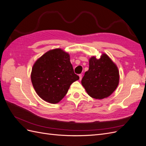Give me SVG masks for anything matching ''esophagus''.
<instances>
[{"instance_id": "1", "label": "esophagus", "mask_w": 146, "mask_h": 146, "mask_svg": "<svg viewBox=\"0 0 146 146\" xmlns=\"http://www.w3.org/2000/svg\"><path fill=\"white\" fill-rule=\"evenodd\" d=\"M79 80H80V81H81V80L82 79V74H79Z\"/></svg>"}]
</instances>
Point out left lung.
I'll return each instance as SVG.
<instances>
[{
  "label": "left lung",
  "instance_id": "obj_1",
  "mask_svg": "<svg viewBox=\"0 0 146 146\" xmlns=\"http://www.w3.org/2000/svg\"><path fill=\"white\" fill-rule=\"evenodd\" d=\"M119 82V70L116 65L106 53L100 59L92 56L89 59V68L82 79L81 84L88 95L102 100L110 96Z\"/></svg>",
  "mask_w": 146,
  "mask_h": 146
}]
</instances>
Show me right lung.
<instances>
[{"mask_svg": "<svg viewBox=\"0 0 146 146\" xmlns=\"http://www.w3.org/2000/svg\"><path fill=\"white\" fill-rule=\"evenodd\" d=\"M79 77L74 73L70 54L61 48L50 50L33 66L31 80L36 93L44 101L57 104L71 84Z\"/></svg>", "mask_w": 146, "mask_h": 146, "instance_id": "obj_1", "label": "right lung"}]
</instances>
